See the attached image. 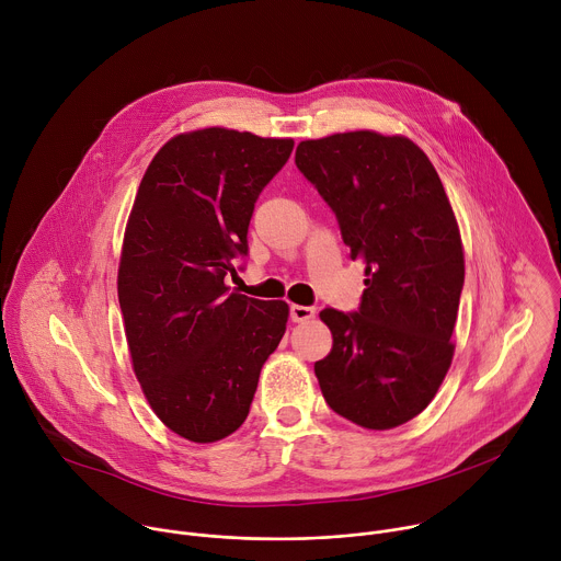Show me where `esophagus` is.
Instances as JSON below:
<instances>
[{
	"instance_id": "34e87169",
	"label": "esophagus",
	"mask_w": 561,
	"mask_h": 561,
	"mask_svg": "<svg viewBox=\"0 0 561 561\" xmlns=\"http://www.w3.org/2000/svg\"><path fill=\"white\" fill-rule=\"evenodd\" d=\"M290 317L293 322H308V319L314 317V308L312 306H290Z\"/></svg>"
}]
</instances>
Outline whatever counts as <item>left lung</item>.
<instances>
[{
    "mask_svg": "<svg viewBox=\"0 0 561 561\" xmlns=\"http://www.w3.org/2000/svg\"><path fill=\"white\" fill-rule=\"evenodd\" d=\"M295 164L335 210L351 260L366 266L359 312H319L333 333L314 362L327 404L368 431L417 417L455 353L463 247L444 184L404 135L304 139Z\"/></svg>",
    "mask_w": 561,
    "mask_h": 561,
    "instance_id": "1",
    "label": "left lung"
}]
</instances>
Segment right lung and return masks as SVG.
Here are the masks:
<instances>
[{"label": "right lung", "mask_w": 561, "mask_h": 561, "mask_svg": "<svg viewBox=\"0 0 561 561\" xmlns=\"http://www.w3.org/2000/svg\"><path fill=\"white\" fill-rule=\"evenodd\" d=\"M293 146L197 128L159 148L139 182L117 271L124 333L152 413L188 442H219L244 424L286 333V301L230 293L224 279L249 253L255 202Z\"/></svg>", "instance_id": "right-lung-1"}]
</instances>
